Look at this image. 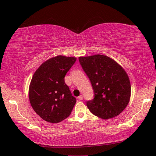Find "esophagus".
<instances>
[{
    "instance_id": "1",
    "label": "esophagus",
    "mask_w": 156,
    "mask_h": 156,
    "mask_svg": "<svg viewBox=\"0 0 156 156\" xmlns=\"http://www.w3.org/2000/svg\"><path fill=\"white\" fill-rule=\"evenodd\" d=\"M78 99H79V100H83V96L82 95L79 96L78 97Z\"/></svg>"
}]
</instances>
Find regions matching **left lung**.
I'll list each match as a JSON object with an SVG mask.
<instances>
[{"mask_svg": "<svg viewBox=\"0 0 156 156\" xmlns=\"http://www.w3.org/2000/svg\"><path fill=\"white\" fill-rule=\"evenodd\" d=\"M79 60L94 92V99L87 101L90 111L102 119L120 115L131 96L130 81L125 70L105 55L83 56Z\"/></svg>", "mask_w": 156, "mask_h": 156, "instance_id": "left-lung-1", "label": "left lung"}]
</instances>
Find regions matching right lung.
Masks as SVG:
<instances>
[{
    "label": "right lung",
    "mask_w": 156,
    "mask_h": 156,
    "mask_svg": "<svg viewBox=\"0 0 156 156\" xmlns=\"http://www.w3.org/2000/svg\"><path fill=\"white\" fill-rule=\"evenodd\" d=\"M75 57L59 55L42 64L33 75L29 87V100L42 119L58 123L68 118L76 103L65 83L66 74L76 61Z\"/></svg>",
    "instance_id": "add662e5"
}]
</instances>
